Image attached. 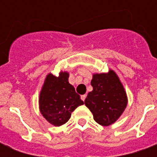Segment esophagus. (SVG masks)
<instances>
[{
	"label": "esophagus",
	"mask_w": 157,
	"mask_h": 157,
	"mask_svg": "<svg viewBox=\"0 0 157 157\" xmlns=\"http://www.w3.org/2000/svg\"><path fill=\"white\" fill-rule=\"evenodd\" d=\"M86 98V94H84V95H82V96H81V98H82V101H83V102L85 101Z\"/></svg>",
	"instance_id": "1"
}]
</instances>
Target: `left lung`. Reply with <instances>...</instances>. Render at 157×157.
Instances as JSON below:
<instances>
[{
	"mask_svg": "<svg viewBox=\"0 0 157 157\" xmlns=\"http://www.w3.org/2000/svg\"><path fill=\"white\" fill-rule=\"evenodd\" d=\"M91 85L93 90L86 98L85 105L99 124H112L127 106V96L118 75L113 71L108 74H94Z\"/></svg>",
	"mask_w": 157,
	"mask_h": 157,
	"instance_id": "obj_1",
	"label": "left lung"
}]
</instances>
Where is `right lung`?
I'll return each mask as SVG.
<instances>
[{"mask_svg": "<svg viewBox=\"0 0 157 157\" xmlns=\"http://www.w3.org/2000/svg\"><path fill=\"white\" fill-rule=\"evenodd\" d=\"M69 74L61 72L59 77L48 74L39 96V109L45 119L55 126L68 121L71 113L83 104L81 97L68 82Z\"/></svg>", "mask_w": 157, "mask_h": 157, "instance_id": "1", "label": "right lung"}]
</instances>
